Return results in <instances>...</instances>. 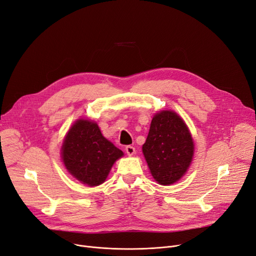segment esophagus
<instances>
[{
  "instance_id": "obj_1",
  "label": "esophagus",
  "mask_w": 256,
  "mask_h": 256,
  "mask_svg": "<svg viewBox=\"0 0 256 256\" xmlns=\"http://www.w3.org/2000/svg\"><path fill=\"white\" fill-rule=\"evenodd\" d=\"M126 154H128V156H132V154H134L136 152V150H135L134 146H126Z\"/></svg>"
}]
</instances>
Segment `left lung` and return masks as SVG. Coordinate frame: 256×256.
I'll return each instance as SVG.
<instances>
[{
	"label": "left lung",
	"instance_id": "obj_1",
	"mask_svg": "<svg viewBox=\"0 0 256 256\" xmlns=\"http://www.w3.org/2000/svg\"><path fill=\"white\" fill-rule=\"evenodd\" d=\"M194 144L184 120L174 110H161L150 124L142 152L154 179L170 185L185 174L192 161Z\"/></svg>",
	"mask_w": 256,
	"mask_h": 256
}]
</instances>
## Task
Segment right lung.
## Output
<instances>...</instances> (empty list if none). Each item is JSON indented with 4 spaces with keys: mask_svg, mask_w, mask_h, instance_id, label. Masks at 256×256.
Masks as SVG:
<instances>
[{
    "mask_svg": "<svg viewBox=\"0 0 256 256\" xmlns=\"http://www.w3.org/2000/svg\"><path fill=\"white\" fill-rule=\"evenodd\" d=\"M124 152L106 139L96 122L78 119L69 130L62 146V159L75 179L90 187L104 183Z\"/></svg>",
    "mask_w": 256,
    "mask_h": 256,
    "instance_id": "add662e5",
    "label": "right lung"
}]
</instances>
